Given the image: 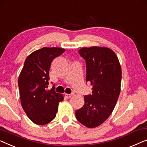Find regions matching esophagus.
Returning a JSON list of instances; mask_svg holds the SVG:
<instances>
[{
  "label": "esophagus",
  "mask_w": 147,
  "mask_h": 147,
  "mask_svg": "<svg viewBox=\"0 0 147 147\" xmlns=\"http://www.w3.org/2000/svg\"><path fill=\"white\" fill-rule=\"evenodd\" d=\"M71 96H72L71 94H65V97H66V98H67V99L70 98V97H71Z\"/></svg>",
  "instance_id": "obj_1"
}]
</instances>
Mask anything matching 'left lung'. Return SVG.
<instances>
[{
    "mask_svg": "<svg viewBox=\"0 0 147 147\" xmlns=\"http://www.w3.org/2000/svg\"><path fill=\"white\" fill-rule=\"evenodd\" d=\"M79 54L86 60V82L93 88L92 94L84 96V105L76 111V117L84 126L93 128L101 125L114 109L121 91V67L109 48H83Z\"/></svg>",
    "mask_w": 147,
    "mask_h": 147,
    "instance_id": "8db88e82",
    "label": "left lung"
}]
</instances>
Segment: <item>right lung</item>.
Wrapping results in <instances>:
<instances>
[{"instance_id":"obj_1","label":"right lung","mask_w":147,"mask_h":147,"mask_svg":"<svg viewBox=\"0 0 147 147\" xmlns=\"http://www.w3.org/2000/svg\"><path fill=\"white\" fill-rule=\"evenodd\" d=\"M65 52L59 48H43L32 53L24 61L18 78L22 108L33 123L43 125L56 117L58 104L63 97L53 85L47 90L49 71L53 59Z\"/></svg>"}]
</instances>
